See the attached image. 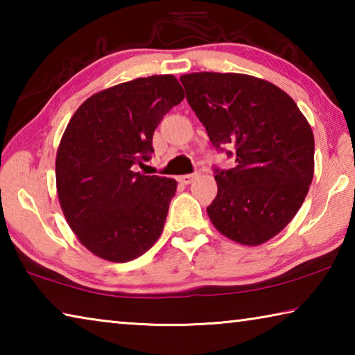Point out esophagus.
<instances>
[{
  "mask_svg": "<svg viewBox=\"0 0 355 355\" xmlns=\"http://www.w3.org/2000/svg\"><path fill=\"white\" fill-rule=\"evenodd\" d=\"M199 177V172H194V173H186V175L178 177V182L183 183V184H191L194 180Z\"/></svg>",
  "mask_w": 355,
  "mask_h": 355,
  "instance_id": "1",
  "label": "esophagus"
}]
</instances>
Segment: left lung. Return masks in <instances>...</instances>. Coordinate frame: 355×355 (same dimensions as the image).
<instances>
[{
	"mask_svg": "<svg viewBox=\"0 0 355 355\" xmlns=\"http://www.w3.org/2000/svg\"><path fill=\"white\" fill-rule=\"evenodd\" d=\"M180 81L213 146L236 150V166L216 171L209 220L238 244L269 241L296 216L313 180L310 123L290 95L261 78L196 71Z\"/></svg>",
	"mask_w": 355,
	"mask_h": 355,
	"instance_id": "1",
	"label": "left lung"
}]
</instances>
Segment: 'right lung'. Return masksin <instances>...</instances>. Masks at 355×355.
Wrapping results in <instances>:
<instances>
[{
    "instance_id": "obj_1",
    "label": "right lung",
    "mask_w": 355,
    "mask_h": 355,
    "mask_svg": "<svg viewBox=\"0 0 355 355\" xmlns=\"http://www.w3.org/2000/svg\"><path fill=\"white\" fill-rule=\"evenodd\" d=\"M184 98L173 75L136 78L94 94L71 116L56 153L65 220L84 248L112 263L158 241L177 182L135 172L153 153V133Z\"/></svg>"
}]
</instances>
